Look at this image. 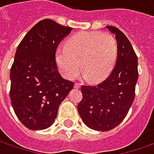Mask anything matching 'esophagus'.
<instances>
[{
	"label": "esophagus",
	"instance_id": "34e87169",
	"mask_svg": "<svg viewBox=\"0 0 154 154\" xmlns=\"http://www.w3.org/2000/svg\"><path fill=\"white\" fill-rule=\"evenodd\" d=\"M79 87H80V84H79V83H75V88H76V89H79Z\"/></svg>",
	"mask_w": 154,
	"mask_h": 154
}]
</instances>
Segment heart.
Masks as SVG:
<instances>
[{"label":"heart","mask_w":154,"mask_h":154,"mask_svg":"<svg viewBox=\"0 0 154 154\" xmlns=\"http://www.w3.org/2000/svg\"><path fill=\"white\" fill-rule=\"evenodd\" d=\"M118 53L116 39L100 32L77 33L68 39L66 47H58L56 62L67 79H73L81 69L85 76L97 82L106 78L115 65Z\"/></svg>","instance_id":"b5f03b06"}]
</instances>
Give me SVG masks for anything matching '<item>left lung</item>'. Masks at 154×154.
I'll return each instance as SVG.
<instances>
[{
	"mask_svg": "<svg viewBox=\"0 0 154 154\" xmlns=\"http://www.w3.org/2000/svg\"><path fill=\"white\" fill-rule=\"evenodd\" d=\"M116 34L118 53L110 75L96 85H82L83 98L78 111L88 128L106 132L117 127L128 115L135 97L138 77L137 57L130 41L122 31L106 26Z\"/></svg>",
	"mask_w": 154,
	"mask_h": 154,
	"instance_id": "obj_1",
	"label": "left lung"
}]
</instances>
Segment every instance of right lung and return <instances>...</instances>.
I'll list each match as a JSON object with an SVG mask.
<instances>
[{"mask_svg": "<svg viewBox=\"0 0 154 154\" xmlns=\"http://www.w3.org/2000/svg\"><path fill=\"white\" fill-rule=\"evenodd\" d=\"M71 30L43 19L27 32L17 48L11 68L10 98L19 121L30 130L49 128L74 87V82L62 78L55 60L59 43Z\"/></svg>", "mask_w": 154, "mask_h": 154, "instance_id": "right-lung-1", "label": "right lung"}]
</instances>
